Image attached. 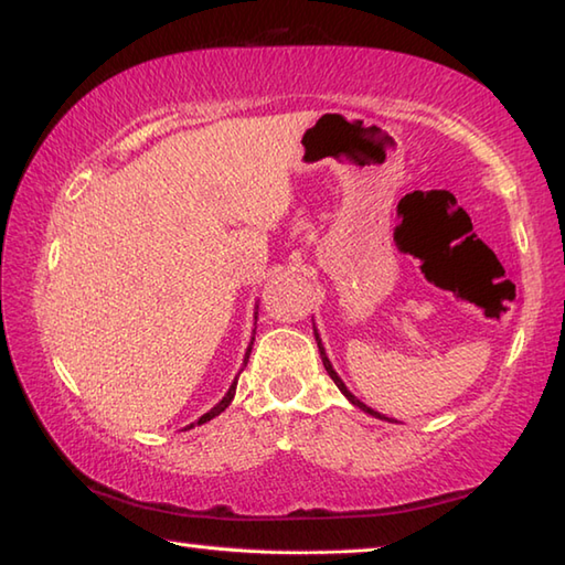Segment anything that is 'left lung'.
Returning <instances> with one entry per match:
<instances>
[{
  "label": "left lung",
  "mask_w": 565,
  "mask_h": 565,
  "mask_svg": "<svg viewBox=\"0 0 565 565\" xmlns=\"http://www.w3.org/2000/svg\"><path fill=\"white\" fill-rule=\"evenodd\" d=\"M313 333H316V328H313ZM316 343H318V351H321V361H323V367H326V371H328V375H331V381L338 385V390H341V393H343L348 399H351V403H353L355 407H361L363 413H371V415H375V417H383L381 413H375V409H371V407H367V405H363L361 399H358V397L351 393V390L345 387V383L341 381V377H338V373L333 371L331 361H328V355H326V351H323V345H321V338H318V333H316Z\"/></svg>",
  "instance_id": "1"
}]
</instances>
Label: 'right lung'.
<instances>
[{"mask_svg": "<svg viewBox=\"0 0 565 565\" xmlns=\"http://www.w3.org/2000/svg\"><path fill=\"white\" fill-rule=\"evenodd\" d=\"M254 343V341H252ZM249 353H252V345H249V351H247V358H244V365H247V361H249ZM234 390H237V381H234L232 383V387L227 390V395H224L222 399H220V403L217 405H214L212 409H210V413H204L200 419H198V423H194V425H202V423H210V419L212 417H217L220 413H224V409H227L230 407V403H232V397H234ZM194 425H190V427H194Z\"/></svg>", "mask_w": 565, "mask_h": 565, "instance_id": "add662e5", "label": "right lung"}]
</instances>
